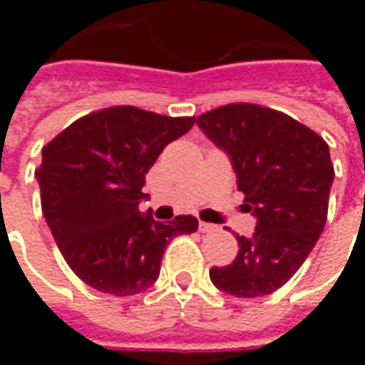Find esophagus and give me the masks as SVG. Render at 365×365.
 Listing matches in <instances>:
<instances>
[{
    "label": "esophagus",
    "mask_w": 365,
    "mask_h": 365,
    "mask_svg": "<svg viewBox=\"0 0 365 365\" xmlns=\"http://www.w3.org/2000/svg\"><path fill=\"white\" fill-rule=\"evenodd\" d=\"M213 230H217V227L215 225H209V222H199V232H213Z\"/></svg>",
    "instance_id": "34e87169"
}]
</instances>
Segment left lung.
I'll use <instances>...</instances> for the list:
<instances>
[{
	"instance_id": "left-lung-1",
	"label": "left lung",
	"mask_w": 365,
	"mask_h": 365,
	"mask_svg": "<svg viewBox=\"0 0 365 365\" xmlns=\"http://www.w3.org/2000/svg\"><path fill=\"white\" fill-rule=\"evenodd\" d=\"M197 127L229 156L256 219L238 254L211 268L215 287L235 297H262L295 274L321 237L334 182L329 144L285 113L250 103L222 105L197 117Z\"/></svg>"
}]
</instances>
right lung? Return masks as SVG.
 I'll return each instance as SVG.
<instances>
[{
  "label": "right lung",
  "mask_w": 365,
  "mask_h": 365,
  "mask_svg": "<svg viewBox=\"0 0 365 365\" xmlns=\"http://www.w3.org/2000/svg\"><path fill=\"white\" fill-rule=\"evenodd\" d=\"M193 123L123 105L78 119L43 148L44 219L68 266L93 289L143 293L158 279L170 240L197 230L191 215L160 222L138 211L148 170Z\"/></svg>",
  "instance_id": "add662e5"
}]
</instances>
